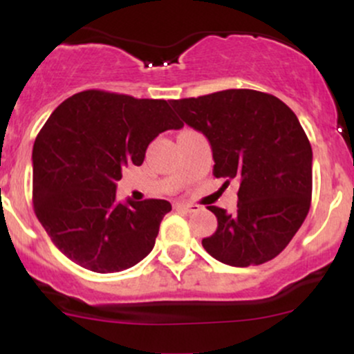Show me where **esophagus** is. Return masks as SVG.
I'll use <instances>...</instances> for the list:
<instances>
[{
  "label": "esophagus",
  "instance_id": "obj_1",
  "mask_svg": "<svg viewBox=\"0 0 354 354\" xmlns=\"http://www.w3.org/2000/svg\"><path fill=\"white\" fill-rule=\"evenodd\" d=\"M173 208L174 209H181V211H188V213H194V211H200V206L193 205V203H174Z\"/></svg>",
  "mask_w": 354,
  "mask_h": 354
}]
</instances>
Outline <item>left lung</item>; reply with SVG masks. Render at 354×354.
<instances>
[{"instance_id":"obj_1","label":"left lung","mask_w":354,"mask_h":354,"mask_svg":"<svg viewBox=\"0 0 354 354\" xmlns=\"http://www.w3.org/2000/svg\"><path fill=\"white\" fill-rule=\"evenodd\" d=\"M171 106L208 138L214 176L239 183L233 213L208 208L218 230L203 239V248L230 266L273 259L293 239L311 205L313 151L298 118L281 100L254 89L173 100Z\"/></svg>"}]
</instances>
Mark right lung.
Masks as SVG:
<instances>
[{
    "label": "right lung",
    "mask_w": 354,
    "mask_h": 354,
    "mask_svg": "<svg viewBox=\"0 0 354 354\" xmlns=\"http://www.w3.org/2000/svg\"><path fill=\"white\" fill-rule=\"evenodd\" d=\"M183 123L165 100L88 89L59 104L33 146V208L64 256L95 273H118L153 250L166 200L121 203V169Z\"/></svg>",
    "instance_id": "right-lung-1"
}]
</instances>
